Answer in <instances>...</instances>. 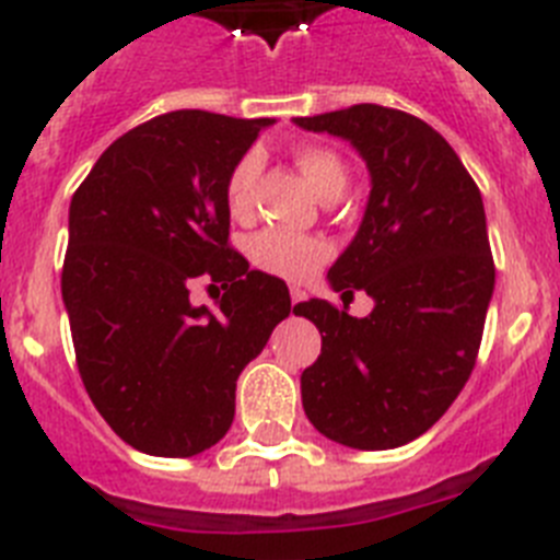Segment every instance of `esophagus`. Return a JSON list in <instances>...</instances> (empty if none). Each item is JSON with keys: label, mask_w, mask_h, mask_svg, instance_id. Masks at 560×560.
I'll list each match as a JSON object with an SVG mask.
<instances>
[{"label": "esophagus", "mask_w": 560, "mask_h": 560, "mask_svg": "<svg viewBox=\"0 0 560 560\" xmlns=\"http://www.w3.org/2000/svg\"><path fill=\"white\" fill-rule=\"evenodd\" d=\"M305 296H308V294H305V291L303 289H300V285H291V303H303V300H305Z\"/></svg>", "instance_id": "34e87169"}]
</instances>
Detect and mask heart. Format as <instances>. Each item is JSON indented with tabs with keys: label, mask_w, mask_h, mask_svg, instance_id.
<instances>
[{
	"label": "heart",
	"mask_w": 560,
	"mask_h": 560,
	"mask_svg": "<svg viewBox=\"0 0 560 560\" xmlns=\"http://www.w3.org/2000/svg\"><path fill=\"white\" fill-rule=\"evenodd\" d=\"M294 160L300 171L305 173V179L311 182V187L323 199H328L330 192H341V187L348 182L345 162H341L334 148L300 145L294 151ZM260 167H264V156L252 148L226 173L224 201L226 210L235 219H246L252 207H255ZM246 252H249L252 264L266 271V275L283 277V280H305V277H311L316 269H323L328 264L330 244L319 235H300V232L269 226V230H260L257 235L249 237Z\"/></svg>",
	"instance_id": "1"
}]
</instances>
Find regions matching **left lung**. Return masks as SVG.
Here are the masks:
<instances>
[{"label": "left lung", "instance_id": "obj_1", "mask_svg": "<svg viewBox=\"0 0 560 560\" xmlns=\"http://www.w3.org/2000/svg\"><path fill=\"white\" fill-rule=\"evenodd\" d=\"M296 126L350 140L373 179L364 221L328 280L341 300L368 291L375 308L355 319L348 303L294 305L323 334V353L300 378L303 409L341 446H404L443 418L477 364L497 277L482 196L415 114L359 103Z\"/></svg>", "mask_w": 560, "mask_h": 560}]
</instances>
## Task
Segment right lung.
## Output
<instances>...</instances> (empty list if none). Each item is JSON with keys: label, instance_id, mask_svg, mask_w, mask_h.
<instances>
[{"label": "right lung", "instance_id": "obj_1", "mask_svg": "<svg viewBox=\"0 0 560 560\" xmlns=\"http://www.w3.org/2000/svg\"><path fill=\"white\" fill-rule=\"evenodd\" d=\"M269 117L182 108L114 140L69 205L61 294L78 373L114 434L153 457L215 446L241 370L291 311L280 277L230 244L224 182ZM196 279L221 284L196 310Z\"/></svg>", "mask_w": 560, "mask_h": 560}]
</instances>
